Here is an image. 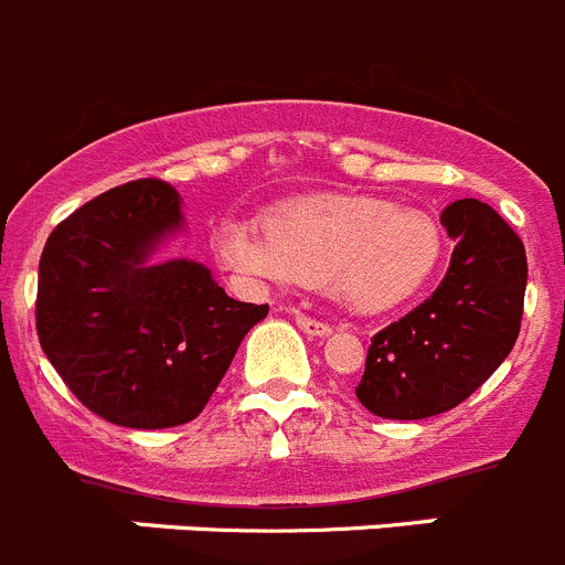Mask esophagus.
<instances>
[{"label": "esophagus", "mask_w": 565, "mask_h": 565, "mask_svg": "<svg viewBox=\"0 0 565 565\" xmlns=\"http://www.w3.org/2000/svg\"><path fill=\"white\" fill-rule=\"evenodd\" d=\"M297 324H299V330H305L308 335H317V339H324V335L333 333V328H330L328 322H319V319L302 317V313H297Z\"/></svg>", "instance_id": "esophagus-1"}]
</instances>
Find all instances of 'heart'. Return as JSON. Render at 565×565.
<instances>
[{"mask_svg": "<svg viewBox=\"0 0 565 565\" xmlns=\"http://www.w3.org/2000/svg\"><path fill=\"white\" fill-rule=\"evenodd\" d=\"M218 257L255 286H328L359 313L408 302L437 271L443 232L414 206L372 195H319L279 206L268 224L226 215Z\"/></svg>", "mask_w": 565, "mask_h": 565, "instance_id": "obj_1", "label": "heart"}]
</instances>
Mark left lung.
I'll list each match as a JSON object with an SVG mask.
<instances>
[{
  "label": "left lung",
  "mask_w": 565,
  "mask_h": 565,
  "mask_svg": "<svg viewBox=\"0 0 565 565\" xmlns=\"http://www.w3.org/2000/svg\"><path fill=\"white\" fill-rule=\"evenodd\" d=\"M451 266L423 305L372 339L355 397L384 420H423L459 406L519 339L526 252L493 206L459 199L439 215Z\"/></svg>",
  "instance_id": "8db88e82"
}]
</instances>
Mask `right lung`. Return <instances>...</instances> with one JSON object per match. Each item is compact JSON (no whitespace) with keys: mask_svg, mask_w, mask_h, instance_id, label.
<instances>
[{"mask_svg":"<svg viewBox=\"0 0 565 565\" xmlns=\"http://www.w3.org/2000/svg\"><path fill=\"white\" fill-rule=\"evenodd\" d=\"M188 230L181 195L128 181L58 224L39 263L35 330L72 395L122 428L199 417L268 305L226 297L204 263L159 260Z\"/></svg>","mask_w":565,"mask_h":565,"instance_id":"obj_1","label":"right lung"}]
</instances>
